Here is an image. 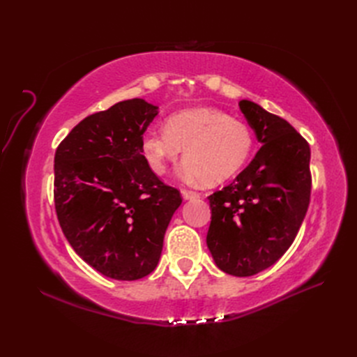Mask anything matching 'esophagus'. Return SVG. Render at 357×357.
Returning <instances> with one entry per match:
<instances>
[{"mask_svg": "<svg viewBox=\"0 0 357 357\" xmlns=\"http://www.w3.org/2000/svg\"><path fill=\"white\" fill-rule=\"evenodd\" d=\"M181 195L185 199H193V198H199V192L192 190V189H181Z\"/></svg>", "mask_w": 357, "mask_h": 357, "instance_id": "esophagus-1", "label": "esophagus"}]
</instances>
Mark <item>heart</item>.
Returning a JSON list of instances; mask_svg holds the SVG:
<instances>
[{
  "label": "heart",
  "mask_w": 357,
  "mask_h": 357,
  "mask_svg": "<svg viewBox=\"0 0 357 357\" xmlns=\"http://www.w3.org/2000/svg\"><path fill=\"white\" fill-rule=\"evenodd\" d=\"M255 137L240 119L213 107H198L171 114L165 129L144 134L142 147L149 167L164 174L168 162L185 149L188 177L222 183L243 169L252 156Z\"/></svg>",
  "instance_id": "obj_1"
}]
</instances>
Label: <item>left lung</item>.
<instances>
[{
  "mask_svg": "<svg viewBox=\"0 0 357 357\" xmlns=\"http://www.w3.org/2000/svg\"><path fill=\"white\" fill-rule=\"evenodd\" d=\"M262 147L231 185L208 197L207 245L226 274L250 277L274 265L296 238L311 197L310 146L283 117L238 102Z\"/></svg>",
  "mask_w": 357,
  "mask_h": 357,
  "instance_id": "8db88e82",
  "label": "left lung"
}]
</instances>
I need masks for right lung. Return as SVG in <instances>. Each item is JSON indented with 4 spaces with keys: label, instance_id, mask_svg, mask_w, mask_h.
I'll use <instances>...</instances> for the list:
<instances>
[{
    "label": "right lung",
    "instance_id": "add662e5",
    "mask_svg": "<svg viewBox=\"0 0 357 357\" xmlns=\"http://www.w3.org/2000/svg\"><path fill=\"white\" fill-rule=\"evenodd\" d=\"M158 107L134 98L75 125L55 153V210L61 229L86 264L114 280L156 268L164 235L180 207L143 155Z\"/></svg>",
    "mask_w": 357,
    "mask_h": 357
}]
</instances>
